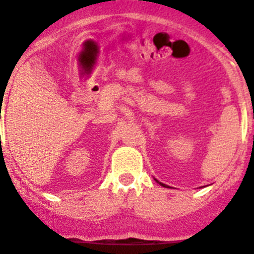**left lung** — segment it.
<instances>
[{"label": "left lung", "instance_id": "left-lung-1", "mask_svg": "<svg viewBox=\"0 0 254 254\" xmlns=\"http://www.w3.org/2000/svg\"><path fill=\"white\" fill-rule=\"evenodd\" d=\"M155 181H157V180H155ZM157 182H158L159 185H160V186H163V187H165V188H168V186H166V185H164V183H160V182H159V181H157Z\"/></svg>", "mask_w": 254, "mask_h": 254}]
</instances>
